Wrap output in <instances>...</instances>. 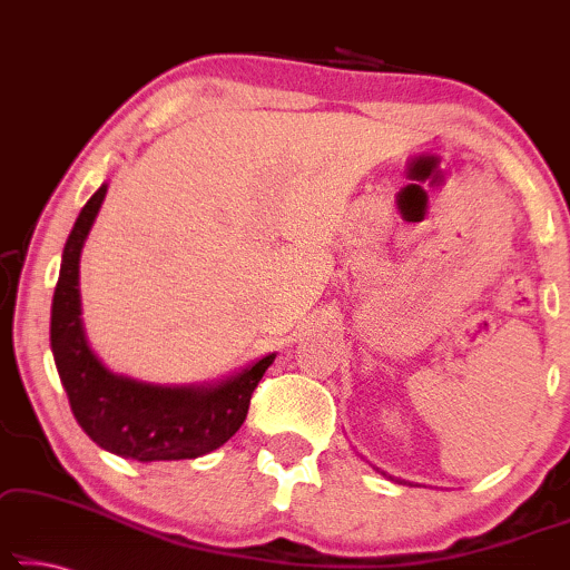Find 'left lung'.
Returning a JSON list of instances; mask_svg holds the SVG:
<instances>
[{
  "label": "left lung",
  "instance_id": "1",
  "mask_svg": "<svg viewBox=\"0 0 570 570\" xmlns=\"http://www.w3.org/2000/svg\"><path fill=\"white\" fill-rule=\"evenodd\" d=\"M383 475H385V473H383Z\"/></svg>",
  "mask_w": 570,
  "mask_h": 570
}]
</instances>
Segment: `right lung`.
Returning a JSON list of instances; mask_svg holds the SVG:
<instances>
[{
    "mask_svg": "<svg viewBox=\"0 0 570 570\" xmlns=\"http://www.w3.org/2000/svg\"><path fill=\"white\" fill-rule=\"evenodd\" d=\"M105 195L107 183L89 197L66 238L51 303V352L73 419L102 450L138 463L208 455L244 424L254 387L277 354L200 385H159L112 373L87 342L79 295L81 249Z\"/></svg>",
    "mask_w": 570,
    "mask_h": 570,
    "instance_id": "1",
    "label": "right lung"
}]
</instances>
